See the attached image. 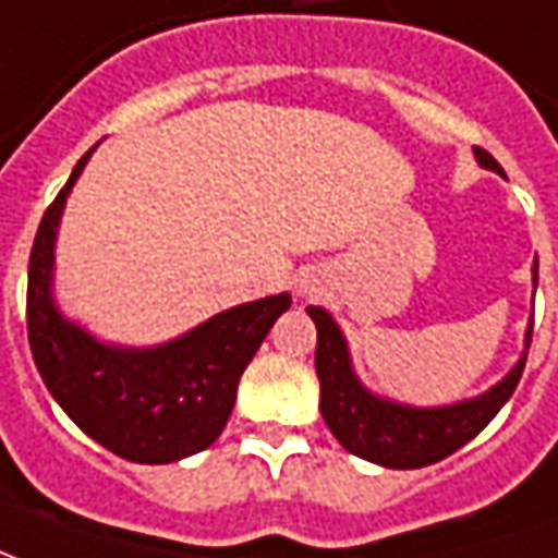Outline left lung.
<instances>
[{
  "label": "left lung",
  "mask_w": 558,
  "mask_h": 558,
  "mask_svg": "<svg viewBox=\"0 0 558 558\" xmlns=\"http://www.w3.org/2000/svg\"><path fill=\"white\" fill-rule=\"evenodd\" d=\"M474 155L483 169L501 172V163L489 151L474 145ZM306 313L316 322L318 330L316 374L318 386H322L318 410L328 422L330 434L352 456L383 464V468H395V471H413V468L440 462L456 449H462L468 440H474L513 395L522 367H525L529 345H532V322H529L522 359L489 391H483L471 401L449 403V407H410V403L389 401V398H379L374 391L364 389L352 371L343 330L337 328L330 313H325L322 306H306Z\"/></svg>",
  "instance_id": "1"
}]
</instances>
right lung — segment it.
I'll use <instances>...</instances> for the list:
<instances>
[{
	"instance_id": "add662e5",
	"label": "right lung",
	"mask_w": 558,
	"mask_h": 558,
	"mask_svg": "<svg viewBox=\"0 0 558 558\" xmlns=\"http://www.w3.org/2000/svg\"><path fill=\"white\" fill-rule=\"evenodd\" d=\"M81 157L38 225L29 255L26 330L45 386L66 416L126 462L167 464L213 447L236 401L242 371L291 306V294L240 303L151 349L96 340L53 303V245Z\"/></svg>"
}]
</instances>
